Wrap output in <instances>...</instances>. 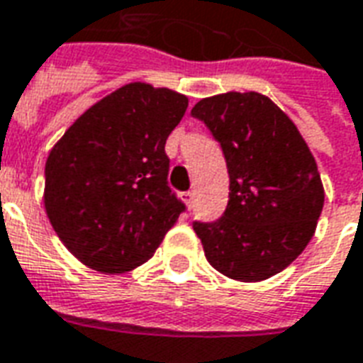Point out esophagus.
Instances as JSON below:
<instances>
[{
    "instance_id": "34e87169",
    "label": "esophagus",
    "mask_w": 363,
    "mask_h": 363,
    "mask_svg": "<svg viewBox=\"0 0 363 363\" xmlns=\"http://www.w3.org/2000/svg\"><path fill=\"white\" fill-rule=\"evenodd\" d=\"M181 196H182V200L186 202V206H189V208H192V206H194V190H186V192H182Z\"/></svg>"
}]
</instances>
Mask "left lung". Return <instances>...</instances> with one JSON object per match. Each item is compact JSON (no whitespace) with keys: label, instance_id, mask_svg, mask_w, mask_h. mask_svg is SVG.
I'll use <instances>...</instances> for the list:
<instances>
[{"label":"left lung","instance_id":"obj_1","mask_svg":"<svg viewBox=\"0 0 363 363\" xmlns=\"http://www.w3.org/2000/svg\"><path fill=\"white\" fill-rule=\"evenodd\" d=\"M220 142L229 173L221 218L192 221L208 262L233 280L281 272L311 241L325 192L296 124L264 95L208 96L190 112Z\"/></svg>","mask_w":363,"mask_h":363}]
</instances>
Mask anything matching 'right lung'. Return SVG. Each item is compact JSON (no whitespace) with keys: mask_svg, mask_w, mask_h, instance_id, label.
<instances>
[{"mask_svg":"<svg viewBox=\"0 0 363 363\" xmlns=\"http://www.w3.org/2000/svg\"><path fill=\"white\" fill-rule=\"evenodd\" d=\"M189 99L130 83L75 120L48 155L44 206L74 257L126 272L153 257L186 206L169 186L165 143Z\"/></svg>","mask_w":363,"mask_h":363,"instance_id":"1","label":"right lung"}]
</instances>
